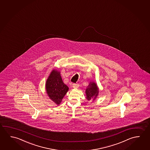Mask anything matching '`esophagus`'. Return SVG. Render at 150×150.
Masks as SVG:
<instances>
[{"label":"esophagus","mask_w":150,"mask_h":150,"mask_svg":"<svg viewBox=\"0 0 150 150\" xmlns=\"http://www.w3.org/2000/svg\"><path fill=\"white\" fill-rule=\"evenodd\" d=\"M79 86V83H73V85H72V86H73V88H78Z\"/></svg>","instance_id":"obj_1"}]
</instances>
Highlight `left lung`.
Segmentation results:
<instances>
[{"label":"left lung","mask_w":150,"mask_h":150,"mask_svg":"<svg viewBox=\"0 0 150 150\" xmlns=\"http://www.w3.org/2000/svg\"><path fill=\"white\" fill-rule=\"evenodd\" d=\"M86 93L87 96L86 98L88 100H90L91 99L94 100L96 98L98 93V89L96 83H89L87 88L86 89Z\"/></svg>","instance_id":"8db88e82"}]
</instances>
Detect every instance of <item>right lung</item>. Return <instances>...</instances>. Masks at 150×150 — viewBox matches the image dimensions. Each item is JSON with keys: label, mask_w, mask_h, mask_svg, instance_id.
Returning a JSON list of instances; mask_svg holds the SVG:
<instances>
[{"label": "right lung", "mask_w": 150, "mask_h": 150, "mask_svg": "<svg viewBox=\"0 0 150 150\" xmlns=\"http://www.w3.org/2000/svg\"><path fill=\"white\" fill-rule=\"evenodd\" d=\"M46 90L50 98L57 105H59L69 90V87L62 81L59 72L53 70L47 79Z\"/></svg>", "instance_id": "add662e5"}]
</instances>
